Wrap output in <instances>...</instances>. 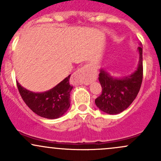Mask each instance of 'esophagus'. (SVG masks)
I'll return each instance as SVG.
<instances>
[{"label":"esophagus","instance_id":"34e87169","mask_svg":"<svg viewBox=\"0 0 161 161\" xmlns=\"http://www.w3.org/2000/svg\"><path fill=\"white\" fill-rule=\"evenodd\" d=\"M74 82L75 84H85L88 85L95 80L94 76L92 74V67L91 64H85L74 74Z\"/></svg>","mask_w":161,"mask_h":161}]
</instances>
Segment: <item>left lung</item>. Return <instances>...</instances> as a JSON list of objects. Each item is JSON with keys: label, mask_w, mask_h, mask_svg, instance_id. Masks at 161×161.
I'll return each mask as SVG.
<instances>
[{"label": "left lung", "mask_w": 161, "mask_h": 161, "mask_svg": "<svg viewBox=\"0 0 161 161\" xmlns=\"http://www.w3.org/2000/svg\"><path fill=\"white\" fill-rule=\"evenodd\" d=\"M139 45V61L133 73L124 77H116L104 69H100L99 81L102 94L95 100V103L103 113H121L132 103L139 92L143 79V49L141 44Z\"/></svg>", "instance_id": "left-lung-1"}]
</instances>
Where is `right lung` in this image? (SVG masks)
Instances as JSON below:
<instances>
[{"label": "right lung", "instance_id": "add662e5", "mask_svg": "<svg viewBox=\"0 0 161 161\" xmlns=\"http://www.w3.org/2000/svg\"><path fill=\"white\" fill-rule=\"evenodd\" d=\"M70 74L55 87L44 92H33L17 81L18 91L26 104L36 114L47 119L62 117L70 108V95L73 87L70 84Z\"/></svg>", "mask_w": 161, "mask_h": 161}]
</instances>
